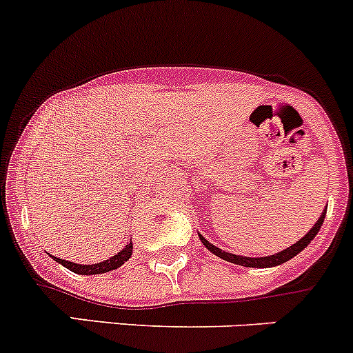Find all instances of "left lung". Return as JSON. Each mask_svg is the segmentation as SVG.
<instances>
[{"instance_id": "1", "label": "left lung", "mask_w": 353, "mask_h": 353, "mask_svg": "<svg viewBox=\"0 0 353 353\" xmlns=\"http://www.w3.org/2000/svg\"><path fill=\"white\" fill-rule=\"evenodd\" d=\"M325 211H327V206L324 208V211L321 213V216H319V220L315 221V225L312 227L310 230H308L307 234H305L303 237H301L300 241H296L294 244H291L290 248H286V250L279 251V253L275 254H270V256H243V254H234V253H229V251H221L220 248H216L214 244H211L210 241L204 239L203 236L199 234V239L201 243L206 246V250H210L211 253L216 254L218 258H221V260L225 261H230V263H236V265H241V267H251V268H270V267H277V265H283L286 263V261H290L291 258L296 256L298 253H301V251L305 250V248L308 246V244L312 243V239H314L315 236L319 234V230H321L322 223H324V218H325Z\"/></svg>"}]
</instances>
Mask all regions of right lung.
Segmentation results:
<instances>
[{"label":"right lung","mask_w":353,"mask_h":353,"mask_svg":"<svg viewBox=\"0 0 353 353\" xmlns=\"http://www.w3.org/2000/svg\"><path fill=\"white\" fill-rule=\"evenodd\" d=\"M132 253H133V243L130 241L126 246L123 248V250L119 251L117 254H114V256L107 258V260L100 261V263H92V265H81V263H74V261H67V260H62V258H57V256H50L53 258V260L57 261V263L63 265L65 268H69L70 272H74V274H79V275H97V274H107V272L110 270H116V268H119L121 265L126 263V261L132 258Z\"/></svg>","instance_id":"obj_1"}]
</instances>
